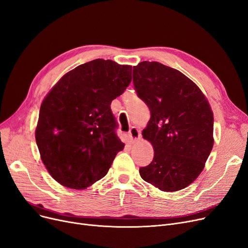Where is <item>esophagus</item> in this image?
<instances>
[{
    "label": "esophagus",
    "mask_w": 248,
    "mask_h": 248,
    "mask_svg": "<svg viewBox=\"0 0 248 248\" xmlns=\"http://www.w3.org/2000/svg\"><path fill=\"white\" fill-rule=\"evenodd\" d=\"M128 136H130L132 141H137V140L141 138V132L136 126H132L130 132H128Z\"/></svg>",
    "instance_id": "34e87169"
}]
</instances>
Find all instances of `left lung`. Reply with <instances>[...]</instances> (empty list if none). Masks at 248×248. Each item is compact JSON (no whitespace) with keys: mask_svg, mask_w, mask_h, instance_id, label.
<instances>
[{"mask_svg":"<svg viewBox=\"0 0 248 248\" xmlns=\"http://www.w3.org/2000/svg\"><path fill=\"white\" fill-rule=\"evenodd\" d=\"M133 82L151 111L142 135L154 149L152 162L140 168V175L162 191L188 186L214 145V116L206 96L184 74L158 62L134 67Z\"/></svg>","mask_w":248,"mask_h":248,"instance_id":"1","label":"left lung"}]
</instances>
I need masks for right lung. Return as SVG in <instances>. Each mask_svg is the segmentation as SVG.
Segmentation results:
<instances>
[{
  "instance_id": "right-lung-1",
  "label": "right lung",
  "mask_w": 248,
  "mask_h": 248,
  "mask_svg": "<svg viewBox=\"0 0 248 248\" xmlns=\"http://www.w3.org/2000/svg\"><path fill=\"white\" fill-rule=\"evenodd\" d=\"M132 81V66L97 59L80 64L42 101L35 140L42 162L62 186L84 189L106 175L124 144L110 104Z\"/></svg>"
}]
</instances>
